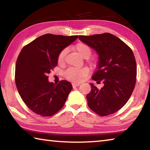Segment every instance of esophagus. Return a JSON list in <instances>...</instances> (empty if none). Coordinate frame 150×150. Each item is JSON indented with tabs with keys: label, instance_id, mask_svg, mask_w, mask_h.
<instances>
[{
	"label": "esophagus",
	"instance_id": "obj_1",
	"mask_svg": "<svg viewBox=\"0 0 150 150\" xmlns=\"http://www.w3.org/2000/svg\"><path fill=\"white\" fill-rule=\"evenodd\" d=\"M80 84L81 83H72V85L73 87H78V86H79Z\"/></svg>",
	"mask_w": 150,
	"mask_h": 150
}]
</instances>
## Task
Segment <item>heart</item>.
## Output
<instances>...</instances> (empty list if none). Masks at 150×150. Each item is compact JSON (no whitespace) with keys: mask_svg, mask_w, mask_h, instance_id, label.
Returning a JSON list of instances; mask_svg holds the SVG:
<instances>
[{"mask_svg":"<svg viewBox=\"0 0 150 150\" xmlns=\"http://www.w3.org/2000/svg\"><path fill=\"white\" fill-rule=\"evenodd\" d=\"M75 50L84 58H88L91 54V48L84 43H78L75 45ZM67 54V49L62 50L57 57V63L59 65L64 63L65 55ZM88 73V69L87 67L81 68H70L65 73V77L68 80L78 82L81 79L85 77Z\"/></svg>","mask_w":150,"mask_h":150,"instance_id":"obj_1","label":"heart"}]
</instances>
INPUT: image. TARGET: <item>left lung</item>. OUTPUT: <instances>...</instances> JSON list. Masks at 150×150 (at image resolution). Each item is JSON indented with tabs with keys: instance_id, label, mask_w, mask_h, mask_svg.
Returning <instances> with one entry per match:
<instances>
[{
	"instance_id": "1",
	"label": "left lung",
	"mask_w": 150,
	"mask_h": 150,
	"mask_svg": "<svg viewBox=\"0 0 150 150\" xmlns=\"http://www.w3.org/2000/svg\"><path fill=\"white\" fill-rule=\"evenodd\" d=\"M79 38L97 53V69L92 79L104 84L98 89L90 83L91 91L86 96L88 105L100 116L115 113L126 105L135 87L137 68L133 52L110 33L79 35Z\"/></svg>"
}]
</instances>
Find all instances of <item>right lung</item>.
Returning a JSON list of instances; mask_svg holds the SVG:
<instances>
[{
    "label": "right lung",
    "instance_id": "add662e5",
    "mask_svg": "<svg viewBox=\"0 0 150 150\" xmlns=\"http://www.w3.org/2000/svg\"><path fill=\"white\" fill-rule=\"evenodd\" d=\"M77 38L44 34L20 52L15 68V82L22 100L37 115L52 116L64 105L73 88L71 83L63 80L54 84L48 81L47 75L57 65L60 52Z\"/></svg>",
    "mask_w": 150,
    "mask_h": 150
}]
</instances>
